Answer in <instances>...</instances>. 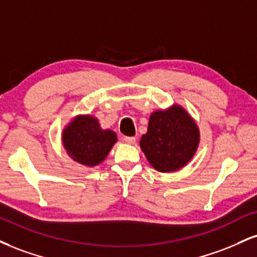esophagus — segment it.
<instances>
[{"instance_id": "34e87169", "label": "esophagus", "mask_w": 257, "mask_h": 257, "mask_svg": "<svg viewBox=\"0 0 257 257\" xmlns=\"http://www.w3.org/2000/svg\"><path fill=\"white\" fill-rule=\"evenodd\" d=\"M123 141L126 142V144H134L137 141V138L135 137H124L123 138Z\"/></svg>"}]
</instances>
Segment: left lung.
<instances>
[{
  "mask_svg": "<svg viewBox=\"0 0 257 257\" xmlns=\"http://www.w3.org/2000/svg\"><path fill=\"white\" fill-rule=\"evenodd\" d=\"M199 129L181 106H172L151 115L148 131L140 146L154 169L171 172L183 168L199 145Z\"/></svg>",
  "mask_w": 257,
  "mask_h": 257,
  "instance_id": "8db88e82",
  "label": "left lung"
}]
</instances>
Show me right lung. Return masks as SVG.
Listing matches in <instances>:
<instances>
[{"mask_svg": "<svg viewBox=\"0 0 257 257\" xmlns=\"http://www.w3.org/2000/svg\"><path fill=\"white\" fill-rule=\"evenodd\" d=\"M116 140L115 133L103 131L98 120L91 116H79L63 132V145L68 154L87 166L103 162Z\"/></svg>", "mask_w": 257, "mask_h": 257, "instance_id": "obj_1", "label": "right lung"}]
</instances>
